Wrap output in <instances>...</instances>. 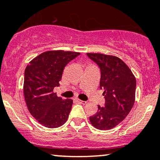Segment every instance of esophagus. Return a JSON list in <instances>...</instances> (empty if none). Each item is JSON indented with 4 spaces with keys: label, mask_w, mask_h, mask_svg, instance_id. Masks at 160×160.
Listing matches in <instances>:
<instances>
[{
    "label": "esophagus",
    "mask_w": 160,
    "mask_h": 160,
    "mask_svg": "<svg viewBox=\"0 0 160 160\" xmlns=\"http://www.w3.org/2000/svg\"><path fill=\"white\" fill-rule=\"evenodd\" d=\"M77 101H78V102H79V103L82 104V105H86V104L87 103V102L82 101V100H80V99H77Z\"/></svg>",
    "instance_id": "obj_1"
}]
</instances>
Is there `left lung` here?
Segmentation results:
<instances>
[{"mask_svg": "<svg viewBox=\"0 0 160 160\" xmlns=\"http://www.w3.org/2000/svg\"><path fill=\"white\" fill-rule=\"evenodd\" d=\"M101 70L100 88L105 105L98 106L97 113L89 117L93 127L108 130L119 124L131 111L135 101L136 79L128 66L118 57L102 53H87Z\"/></svg>", "mask_w": 160, "mask_h": 160, "instance_id": "8db88e82", "label": "left lung"}]
</instances>
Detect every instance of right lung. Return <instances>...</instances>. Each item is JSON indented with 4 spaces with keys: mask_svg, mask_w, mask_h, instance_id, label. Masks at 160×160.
Wrapping results in <instances>:
<instances>
[{
    "mask_svg": "<svg viewBox=\"0 0 160 160\" xmlns=\"http://www.w3.org/2000/svg\"><path fill=\"white\" fill-rule=\"evenodd\" d=\"M79 55L72 51H46L32 59L25 68V103L31 116L44 127L57 128L69 118L73 100L57 97L53 89L60 86L64 67Z\"/></svg>",
    "mask_w": 160,
    "mask_h": 160,
    "instance_id": "right-lung-1",
    "label": "right lung"
}]
</instances>
